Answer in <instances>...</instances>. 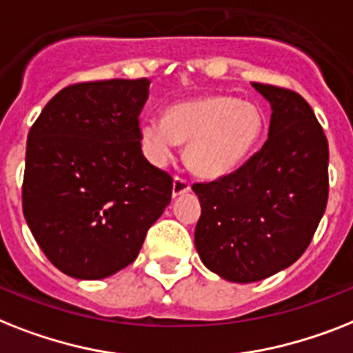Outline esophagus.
Listing matches in <instances>:
<instances>
[{"mask_svg": "<svg viewBox=\"0 0 353 353\" xmlns=\"http://www.w3.org/2000/svg\"><path fill=\"white\" fill-rule=\"evenodd\" d=\"M188 190H190V183L186 181L185 177H174V183H172V196H181V194H185V192Z\"/></svg>", "mask_w": 353, "mask_h": 353, "instance_id": "obj_1", "label": "esophagus"}]
</instances>
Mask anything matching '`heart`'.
Returning <instances> with one entry per match:
<instances>
[{
  "label": "heart",
  "instance_id": "heart-1",
  "mask_svg": "<svg viewBox=\"0 0 353 353\" xmlns=\"http://www.w3.org/2000/svg\"><path fill=\"white\" fill-rule=\"evenodd\" d=\"M265 119L256 105L237 97L212 94L172 105L165 119L145 117L139 125L143 154L165 167L176 154L177 141H188L186 163L206 179L236 170L257 147Z\"/></svg>",
  "mask_w": 353,
  "mask_h": 353
}]
</instances>
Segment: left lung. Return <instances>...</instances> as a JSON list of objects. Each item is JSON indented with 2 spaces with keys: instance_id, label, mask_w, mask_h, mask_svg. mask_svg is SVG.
Here are the masks:
<instances>
[{
  "instance_id": "1",
  "label": "left lung",
  "mask_w": 353,
  "mask_h": 353,
  "mask_svg": "<svg viewBox=\"0 0 353 353\" xmlns=\"http://www.w3.org/2000/svg\"><path fill=\"white\" fill-rule=\"evenodd\" d=\"M270 101L265 145L237 170L194 183L201 201L197 254L214 274L256 283L299 259L328 201V141L294 90L252 83Z\"/></svg>"
}]
</instances>
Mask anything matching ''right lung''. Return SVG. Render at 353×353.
Instances as JSON below:
<instances>
[{
	"label": "right lung",
	"instance_id": "obj_1",
	"mask_svg": "<svg viewBox=\"0 0 353 353\" xmlns=\"http://www.w3.org/2000/svg\"><path fill=\"white\" fill-rule=\"evenodd\" d=\"M150 81L68 85L28 132L23 214L47 259L103 279L136 259L172 199V176L143 156L139 116Z\"/></svg>",
	"mask_w": 353,
	"mask_h": 353
}]
</instances>
